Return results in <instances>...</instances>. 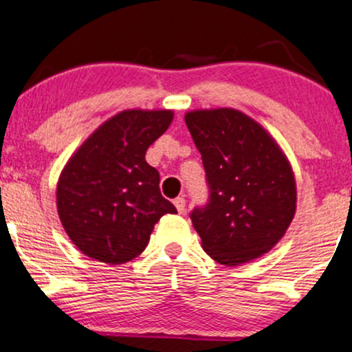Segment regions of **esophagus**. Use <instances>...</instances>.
<instances>
[{"label":"esophagus","mask_w":352,"mask_h":352,"mask_svg":"<svg viewBox=\"0 0 352 352\" xmlns=\"http://www.w3.org/2000/svg\"><path fill=\"white\" fill-rule=\"evenodd\" d=\"M173 205H175L177 212H179V213L185 212V199H184V197H177V199L173 200Z\"/></svg>","instance_id":"1"}]
</instances>
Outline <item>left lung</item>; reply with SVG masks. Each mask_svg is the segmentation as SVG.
Masks as SVG:
<instances>
[{"label":"left lung","mask_w":352,"mask_h":352,"mask_svg":"<svg viewBox=\"0 0 352 352\" xmlns=\"http://www.w3.org/2000/svg\"><path fill=\"white\" fill-rule=\"evenodd\" d=\"M207 177L208 200L190 212L207 254L236 266L270 252L296 210L288 160L260 124L235 109L185 116Z\"/></svg>","instance_id":"8db88e82"}]
</instances>
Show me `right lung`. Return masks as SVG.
I'll list each match as a JSON object with an SVG mask.
<instances>
[{
  "mask_svg": "<svg viewBox=\"0 0 352 352\" xmlns=\"http://www.w3.org/2000/svg\"><path fill=\"white\" fill-rule=\"evenodd\" d=\"M172 111H124L80 145L58 182L64 230L89 258L122 265L144 252L153 225L177 208L160 193L145 152L168 129Z\"/></svg>",
  "mask_w": 352,
  "mask_h": 352,
  "instance_id": "right-lung-1",
  "label": "right lung"
}]
</instances>
